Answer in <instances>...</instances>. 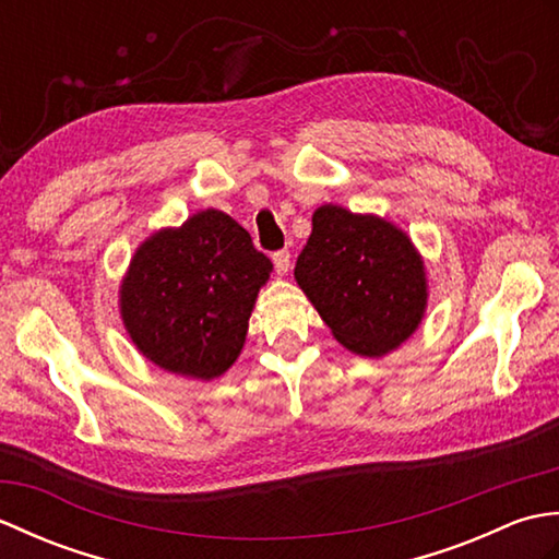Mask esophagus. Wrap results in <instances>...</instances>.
I'll return each instance as SVG.
<instances>
[{
	"label": "esophagus",
	"mask_w": 559,
	"mask_h": 559,
	"mask_svg": "<svg viewBox=\"0 0 559 559\" xmlns=\"http://www.w3.org/2000/svg\"><path fill=\"white\" fill-rule=\"evenodd\" d=\"M273 266H276L278 276H286L288 269H290V252L288 249H281V252H273Z\"/></svg>",
	"instance_id": "obj_1"
}]
</instances>
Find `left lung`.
Masks as SVG:
<instances>
[{
	"instance_id": "obj_1",
	"label": "left lung",
	"mask_w": 559,
	"mask_h": 559,
	"mask_svg": "<svg viewBox=\"0 0 559 559\" xmlns=\"http://www.w3.org/2000/svg\"><path fill=\"white\" fill-rule=\"evenodd\" d=\"M295 281L341 346L362 358H384L406 343L430 298L425 261L408 233L336 204L312 213Z\"/></svg>"
}]
</instances>
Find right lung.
<instances>
[{"instance_id": "add662e5", "label": "right lung", "mask_w": 559, "mask_h": 559, "mask_svg": "<svg viewBox=\"0 0 559 559\" xmlns=\"http://www.w3.org/2000/svg\"><path fill=\"white\" fill-rule=\"evenodd\" d=\"M271 271L269 257L228 213L197 211L136 247L120 283L122 324L160 370L209 382L240 358Z\"/></svg>"}]
</instances>
